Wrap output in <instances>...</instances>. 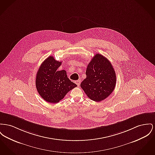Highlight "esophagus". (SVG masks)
<instances>
[{"label":"esophagus","mask_w":155,"mask_h":155,"mask_svg":"<svg viewBox=\"0 0 155 155\" xmlns=\"http://www.w3.org/2000/svg\"><path fill=\"white\" fill-rule=\"evenodd\" d=\"M80 82H81L80 80H77V81H75L76 84H77L78 86H79V85H80Z\"/></svg>","instance_id":"obj_1"}]
</instances>
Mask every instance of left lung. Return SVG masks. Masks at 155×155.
<instances>
[{
	"label": "left lung",
	"instance_id": "1",
	"mask_svg": "<svg viewBox=\"0 0 155 155\" xmlns=\"http://www.w3.org/2000/svg\"><path fill=\"white\" fill-rule=\"evenodd\" d=\"M87 77L81 87L91 100L100 102L107 98L115 89L116 74L109 60L100 54L92 58L86 70Z\"/></svg>",
	"mask_w": 155,
	"mask_h": 155
}]
</instances>
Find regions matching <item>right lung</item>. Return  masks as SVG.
<instances>
[{"label": "right lung", "instance_id": "obj_1", "mask_svg": "<svg viewBox=\"0 0 155 155\" xmlns=\"http://www.w3.org/2000/svg\"><path fill=\"white\" fill-rule=\"evenodd\" d=\"M61 63L49 56L41 64L37 73V90L43 100L50 103H58L67 93L77 86L67 77L65 70H57Z\"/></svg>", "mask_w": 155, "mask_h": 155}]
</instances>
